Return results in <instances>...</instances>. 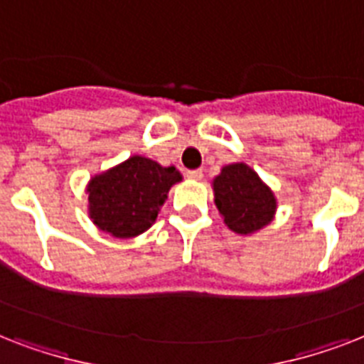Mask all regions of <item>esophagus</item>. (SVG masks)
Instances as JSON below:
<instances>
[{
	"mask_svg": "<svg viewBox=\"0 0 364 364\" xmlns=\"http://www.w3.org/2000/svg\"><path fill=\"white\" fill-rule=\"evenodd\" d=\"M187 177H188V179H194V181H200V179L204 177V171H202V170H188Z\"/></svg>",
	"mask_w": 364,
	"mask_h": 364,
	"instance_id": "34e87169",
	"label": "esophagus"
}]
</instances>
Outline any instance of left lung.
<instances>
[{"mask_svg": "<svg viewBox=\"0 0 364 364\" xmlns=\"http://www.w3.org/2000/svg\"><path fill=\"white\" fill-rule=\"evenodd\" d=\"M215 204L230 230L251 234L272 221L276 198L260 177L245 164H230L213 179Z\"/></svg>", "mask_w": 364, "mask_h": 364, "instance_id": "obj_1", "label": "left lung"}]
</instances>
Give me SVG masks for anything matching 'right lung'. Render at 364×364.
Here are the masks:
<instances>
[{"label": "right lung", "instance_id": "right-lung-1", "mask_svg": "<svg viewBox=\"0 0 364 364\" xmlns=\"http://www.w3.org/2000/svg\"><path fill=\"white\" fill-rule=\"evenodd\" d=\"M177 181L181 173L173 166L162 168L145 156H132L88 183L90 219L115 238H134L156 221Z\"/></svg>", "mask_w": 364, "mask_h": 364}]
</instances>
